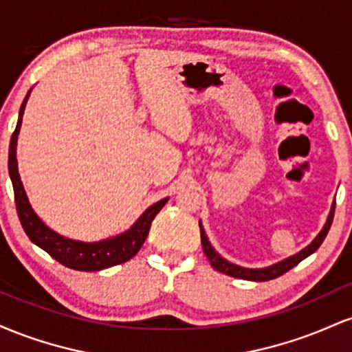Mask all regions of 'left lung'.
<instances>
[{
  "mask_svg": "<svg viewBox=\"0 0 352 352\" xmlns=\"http://www.w3.org/2000/svg\"><path fill=\"white\" fill-rule=\"evenodd\" d=\"M334 207H336V201H333V205H331L328 220H326V223L322 225L321 232L318 233L316 238H314V240L311 241L308 246H305V248H302L301 252H298L296 254H292V256L285 258V260L278 261V263H274V265L265 266V268H245V266L235 265V263H232V261L225 260V258L221 256V254L218 253L215 248H213L212 243H210L207 233H205V230H204V225H201V221H199L201 246H204V252H205V254H207L210 265H212L217 272L225 273V274H228V276H233V278H240V280H248V281L274 280V278L281 276L283 273L289 272V270L294 268V266L300 263V261L305 260V258H308L309 254H313L319 248V246H321L322 241H324L326 235H328L331 223H333Z\"/></svg>",
  "mask_w": 352,
  "mask_h": 352,
  "instance_id": "left-lung-1",
  "label": "left lung"
}]
</instances>
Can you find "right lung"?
<instances>
[{"mask_svg": "<svg viewBox=\"0 0 352 352\" xmlns=\"http://www.w3.org/2000/svg\"><path fill=\"white\" fill-rule=\"evenodd\" d=\"M31 91L33 89L28 91L26 98H24L21 104V109H19L18 124H16L13 135H11L10 157H8V170H10L11 182H13L16 210H18V217L24 232H26V235L30 236V240L34 245H38L44 252L50 253L56 261H59L60 265L67 266L71 270L100 272V270L125 263L131 258H134L140 250V246L144 245L145 238L148 235V230H151L152 220L162 210L164 205L167 204L168 199H162L157 201V204L151 205L142 215L137 218L135 223L131 228L116 236L106 238V240L87 243V241L71 240V238L59 235L58 232L51 230L41 218L36 215L30 200H28L21 177H19L18 172V159H16V145H18L19 129H21L24 107H26Z\"/></svg>", "mask_w": 352, "mask_h": 352, "instance_id": "1", "label": "right lung"}]
</instances>
